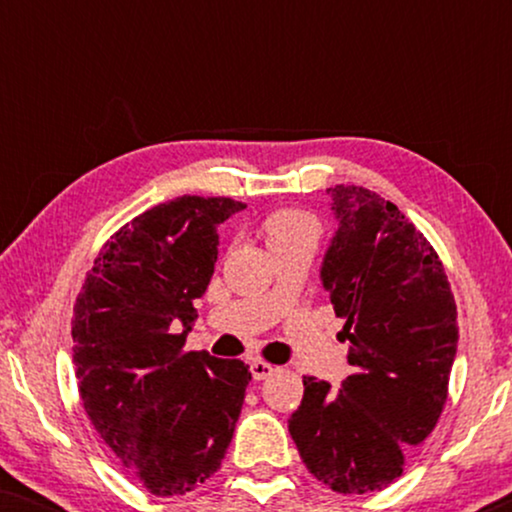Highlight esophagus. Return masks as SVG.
<instances>
[{"mask_svg":"<svg viewBox=\"0 0 512 512\" xmlns=\"http://www.w3.org/2000/svg\"><path fill=\"white\" fill-rule=\"evenodd\" d=\"M249 370H251V377H254V380H268V377L275 373V366H270L268 361H263V359H256V361H251V366H249Z\"/></svg>","mask_w":512,"mask_h":512,"instance_id":"obj_1","label":"esophagus"}]
</instances>
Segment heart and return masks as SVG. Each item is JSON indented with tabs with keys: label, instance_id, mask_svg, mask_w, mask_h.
Segmentation results:
<instances>
[{
	"label": "heart",
	"instance_id": "obj_1",
	"mask_svg": "<svg viewBox=\"0 0 512 512\" xmlns=\"http://www.w3.org/2000/svg\"><path fill=\"white\" fill-rule=\"evenodd\" d=\"M263 237L272 254L296 247L317 249L321 240V221L305 209H277V212L265 216Z\"/></svg>",
	"mask_w": 512,
	"mask_h": 512
}]
</instances>
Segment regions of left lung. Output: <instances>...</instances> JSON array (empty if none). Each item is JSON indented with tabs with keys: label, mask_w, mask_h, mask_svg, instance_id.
I'll return each mask as SVG.
<instances>
[{
	"label": "left lung",
	"mask_w": 512,
	"mask_h": 512,
	"mask_svg": "<svg viewBox=\"0 0 512 512\" xmlns=\"http://www.w3.org/2000/svg\"><path fill=\"white\" fill-rule=\"evenodd\" d=\"M340 228L321 282L345 319L352 375L303 377L289 419L307 471L340 494H366L401 478L436 429L457 354V303L443 261L394 202L363 186L328 188Z\"/></svg>",
	"instance_id": "obj_1"
}]
</instances>
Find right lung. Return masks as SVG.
Masks as SVG:
<instances>
[{"instance_id": "add662e5", "label": "right lung", "mask_w": 512, "mask_h": 512, "mask_svg": "<svg viewBox=\"0 0 512 512\" xmlns=\"http://www.w3.org/2000/svg\"><path fill=\"white\" fill-rule=\"evenodd\" d=\"M247 205L181 195L104 242L74 305V373L97 436L156 496L219 471L251 380L240 359L186 352L216 263V226Z\"/></svg>"}]
</instances>
